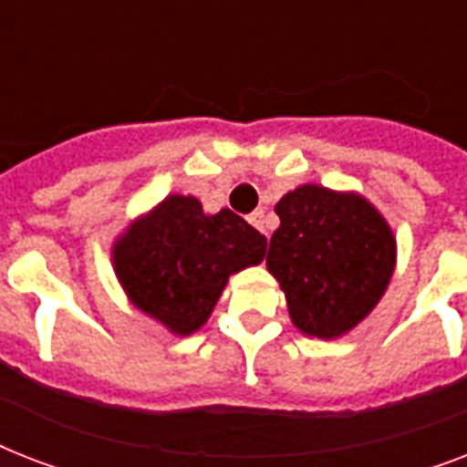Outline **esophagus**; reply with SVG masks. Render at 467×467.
Returning <instances> with one entry per match:
<instances>
[{
  "label": "esophagus",
  "mask_w": 467,
  "mask_h": 467,
  "mask_svg": "<svg viewBox=\"0 0 467 467\" xmlns=\"http://www.w3.org/2000/svg\"><path fill=\"white\" fill-rule=\"evenodd\" d=\"M249 223H252V225H254L256 230H259V233L266 234V213H264L262 208L249 215Z\"/></svg>",
  "instance_id": "esophagus-1"
}]
</instances>
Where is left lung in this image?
<instances>
[{
    "mask_svg": "<svg viewBox=\"0 0 467 467\" xmlns=\"http://www.w3.org/2000/svg\"><path fill=\"white\" fill-rule=\"evenodd\" d=\"M266 269L306 337L337 339L358 327L390 285L398 242L390 223L356 191L303 183L276 203Z\"/></svg>",
    "mask_w": 467,
    "mask_h": 467,
    "instance_id": "8db88e82",
    "label": "left lung"
}]
</instances>
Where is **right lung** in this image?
Returning <instances> with one entry per match:
<instances>
[{
	"instance_id": "right-lung-1",
	"label": "right lung",
	"mask_w": 467,
	"mask_h": 467,
	"mask_svg": "<svg viewBox=\"0 0 467 467\" xmlns=\"http://www.w3.org/2000/svg\"><path fill=\"white\" fill-rule=\"evenodd\" d=\"M266 237L233 211L205 213L171 193L113 240L111 264L130 306L176 337L208 322L233 274L262 264Z\"/></svg>"
}]
</instances>
